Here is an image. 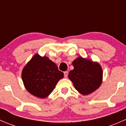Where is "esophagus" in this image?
I'll return each mask as SVG.
<instances>
[{"label": "esophagus", "mask_w": 126, "mask_h": 126, "mask_svg": "<svg viewBox=\"0 0 126 126\" xmlns=\"http://www.w3.org/2000/svg\"><path fill=\"white\" fill-rule=\"evenodd\" d=\"M68 71H65V72H64V77H68Z\"/></svg>", "instance_id": "obj_1"}]
</instances>
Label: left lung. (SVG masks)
I'll return each mask as SVG.
<instances>
[{"label":"left lung","mask_w":126,"mask_h":126,"mask_svg":"<svg viewBox=\"0 0 126 126\" xmlns=\"http://www.w3.org/2000/svg\"><path fill=\"white\" fill-rule=\"evenodd\" d=\"M72 65L74 69L69 71L68 78L81 94H90L101 85L103 72L98 62L79 57L72 62Z\"/></svg>","instance_id":"obj_1"}]
</instances>
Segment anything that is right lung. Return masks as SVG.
Here are the masks:
<instances>
[{
    "label": "right lung",
    "mask_w": 126,
    "mask_h": 126,
    "mask_svg": "<svg viewBox=\"0 0 126 126\" xmlns=\"http://www.w3.org/2000/svg\"><path fill=\"white\" fill-rule=\"evenodd\" d=\"M25 89L31 94L46 98L53 91L58 81L64 76L55 63L47 57L35 54L22 71Z\"/></svg>",
    "instance_id": "add662e5"
}]
</instances>
